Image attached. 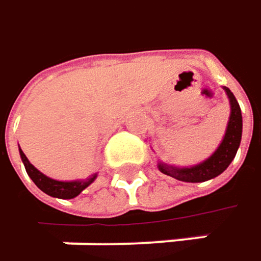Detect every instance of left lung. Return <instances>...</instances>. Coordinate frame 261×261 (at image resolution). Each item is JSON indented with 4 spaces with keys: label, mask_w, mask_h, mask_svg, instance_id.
Returning <instances> with one entry per match:
<instances>
[{
    "label": "left lung",
    "mask_w": 261,
    "mask_h": 261,
    "mask_svg": "<svg viewBox=\"0 0 261 261\" xmlns=\"http://www.w3.org/2000/svg\"><path fill=\"white\" fill-rule=\"evenodd\" d=\"M224 91L230 101V118H228L224 139L221 145L218 146V149L207 160H204L203 163L196 164L193 167H173L164 163H158V169L164 175L172 176L182 182H204V180L217 178L230 166V163L233 161L234 155L238 152V148L242 139V113L233 92L225 86Z\"/></svg>",
    "instance_id": "1"
}]
</instances>
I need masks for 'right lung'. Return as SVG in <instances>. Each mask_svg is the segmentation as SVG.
Wrapping results in <instances>:
<instances>
[{
    "mask_svg": "<svg viewBox=\"0 0 261 261\" xmlns=\"http://www.w3.org/2000/svg\"><path fill=\"white\" fill-rule=\"evenodd\" d=\"M19 152H20V158H22V163L25 166L28 176L33 179V182L43 193H46L52 197H57V199H74L97 178V173L91 175L89 178L82 179V180H70V182L47 178L46 175H43L40 170H37L36 167L28 161L27 155L22 152V149H19Z\"/></svg>",
    "mask_w": 261,
    "mask_h": 261,
    "instance_id": "right-lung-1",
    "label": "right lung"
}]
</instances>
